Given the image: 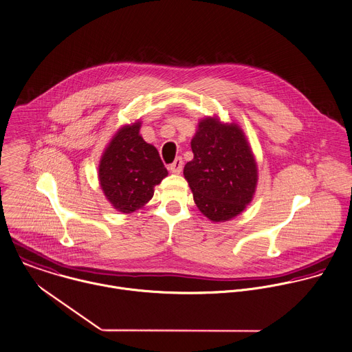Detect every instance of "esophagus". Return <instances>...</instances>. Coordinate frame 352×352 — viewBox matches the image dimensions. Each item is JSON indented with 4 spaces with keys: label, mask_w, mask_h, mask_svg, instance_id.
I'll use <instances>...</instances> for the list:
<instances>
[{
    "label": "esophagus",
    "mask_w": 352,
    "mask_h": 352,
    "mask_svg": "<svg viewBox=\"0 0 352 352\" xmlns=\"http://www.w3.org/2000/svg\"><path fill=\"white\" fill-rule=\"evenodd\" d=\"M182 167H184V162H182V159L181 157H177L175 160H174V163L173 164H170V171L171 173H174V174H179L181 171H182Z\"/></svg>",
    "instance_id": "esophagus-1"
}]
</instances>
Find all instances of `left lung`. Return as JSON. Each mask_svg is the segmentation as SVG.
Wrapping results in <instances>:
<instances>
[{"label": "left lung", "instance_id": "obj_1", "mask_svg": "<svg viewBox=\"0 0 352 352\" xmlns=\"http://www.w3.org/2000/svg\"><path fill=\"white\" fill-rule=\"evenodd\" d=\"M190 146L195 156L184 177L200 212L212 222L240 215L258 185V164L244 130L236 122L207 116L199 120Z\"/></svg>", "mask_w": 352, "mask_h": 352}]
</instances>
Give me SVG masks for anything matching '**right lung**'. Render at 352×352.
<instances>
[{
    "mask_svg": "<svg viewBox=\"0 0 352 352\" xmlns=\"http://www.w3.org/2000/svg\"><path fill=\"white\" fill-rule=\"evenodd\" d=\"M141 120L119 127L98 164L101 190L113 210L131 214L153 197L155 186L168 175L157 149L140 134Z\"/></svg>",
    "mask_w": 352,
    "mask_h": 352,
    "instance_id": "1",
    "label": "right lung"
}]
</instances>
